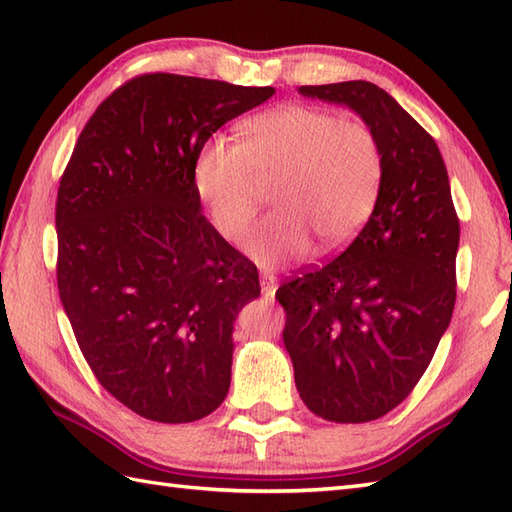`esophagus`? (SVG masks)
I'll return each instance as SVG.
<instances>
[{
    "instance_id": "1",
    "label": "esophagus",
    "mask_w": 512,
    "mask_h": 512,
    "mask_svg": "<svg viewBox=\"0 0 512 512\" xmlns=\"http://www.w3.org/2000/svg\"><path fill=\"white\" fill-rule=\"evenodd\" d=\"M275 292H277V277L270 275V273H264L262 275V295L266 299H273Z\"/></svg>"
}]
</instances>
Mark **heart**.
<instances>
[{
	"instance_id": "1",
	"label": "heart",
	"mask_w": 512,
	"mask_h": 512,
	"mask_svg": "<svg viewBox=\"0 0 512 512\" xmlns=\"http://www.w3.org/2000/svg\"><path fill=\"white\" fill-rule=\"evenodd\" d=\"M195 191L226 239H242L273 187L277 213L248 237L259 264L303 257L317 239L341 250L363 231L383 184L372 127L314 105H281L244 125V143L215 136L195 160Z\"/></svg>"
}]
</instances>
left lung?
Listing matches in <instances>:
<instances>
[{
	"label": "left lung",
	"instance_id": "8db88e82",
	"mask_svg": "<svg viewBox=\"0 0 512 512\" xmlns=\"http://www.w3.org/2000/svg\"><path fill=\"white\" fill-rule=\"evenodd\" d=\"M299 94L350 107L383 149L363 231L277 290L301 400L323 420L369 422L411 394L449 328L460 222L436 140L394 96L369 81L301 85Z\"/></svg>",
	"mask_w": 512,
	"mask_h": 512
}]
</instances>
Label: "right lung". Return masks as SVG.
<instances>
[{"mask_svg":"<svg viewBox=\"0 0 512 512\" xmlns=\"http://www.w3.org/2000/svg\"><path fill=\"white\" fill-rule=\"evenodd\" d=\"M275 94L143 74L96 107L57 195V284L99 383L138 416L193 422L231 387L233 325L255 264L202 215L195 160L217 129Z\"/></svg>","mask_w":512,"mask_h":512,"instance_id":"right-lung-1","label":"right lung"}]
</instances>
